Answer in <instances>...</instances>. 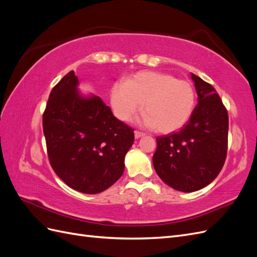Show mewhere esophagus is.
<instances>
[{
  "mask_svg": "<svg viewBox=\"0 0 257 257\" xmlns=\"http://www.w3.org/2000/svg\"><path fill=\"white\" fill-rule=\"evenodd\" d=\"M134 135H135V138L136 139H138V138H141V137H143L145 134L144 133H142V132H138V131H135L134 132Z\"/></svg>",
  "mask_w": 257,
  "mask_h": 257,
  "instance_id": "1",
  "label": "esophagus"
}]
</instances>
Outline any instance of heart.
Wrapping results in <instances>:
<instances>
[{
  "label": "heart",
  "mask_w": 257,
  "mask_h": 257,
  "mask_svg": "<svg viewBox=\"0 0 257 257\" xmlns=\"http://www.w3.org/2000/svg\"><path fill=\"white\" fill-rule=\"evenodd\" d=\"M142 102L145 125L158 133L170 134L182 128L192 118L196 94L190 81L162 72H138L124 83L112 85L110 103L119 120H130Z\"/></svg>",
  "instance_id": "obj_1"
}]
</instances>
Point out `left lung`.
I'll return each instance as SVG.
<instances>
[{"label": "left lung", "instance_id": "left-lung-1", "mask_svg": "<svg viewBox=\"0 0 257 257\" xmlns=\"http://www.w3.org/2000/svg\"><path fill=\"white\" fill-rule=\"evenodd\" d=\"M198 104L177 133L157 137L153 166L170 188L195 192L220 174L227 153L228 113L211 84L191 74Z\"/></svg>", "mask_w": 257, "mask_h": 257}]
</instances>
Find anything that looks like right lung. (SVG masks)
Instances as JSON below:
<instances>
[{
	"label": "right lung",
	"instance_id": "right-lung-1",
	"mask_svg": "<svg viewBox=\"0 0 257 257\" xmlns=\"http://www.w3.org/2000/svg\"><path fill=\"white\" fill-rule=\"evenodd\" d=\"M72 71L51 90L43 130L54 173L69 188L97 194L124 172L134 130L118 120L96 95L83 96Z\"/></svg>",
	"mask_w": 257,
	"mask_h": 257
}]
</instances>
